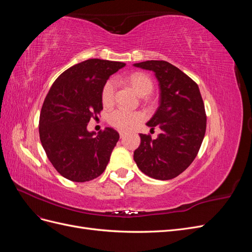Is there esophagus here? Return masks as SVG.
I'll list each match as a JSON object with an SVG mask.
<instances>
[{"mask_svg":"<svg viewBox=\"0 0 252 252\" xmlns=\"http://www.w3.org/2000/svg\"><path fill=\"white\" fill-rule=\"evenodd\" d=\"M125 132L124 131H120V136H121V139H123L124 138V136H125Z\"/></svg>","mask_w":252,"mask_h":252,"instance_id":"34e87169","label":"esophagus"}]
</instances>
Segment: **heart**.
<instances>
[{
	"label": "heart",
	"instance_id": "obj_1",
	"mask_svg": "<svg viewBox=\"0 0 252 252\" xmlns=\"http://www.w3.org/2000/svg\"><path fill=\"white\" fill-rule=\"evenodd\" d=\"M127 83L140 96H146L151 94L154 89V83L149 75L143 72H133L128 75ZM117 90V83L114 80H108L104 84L101 91L102 103L105 106H110L114 102ZM143 120L142 113L136 111H127L124 109H117L108 116V123L119 130H129Z\"/></svg>",
	"mask_w": 252,
	"mask_h": 252
}]
</instances>
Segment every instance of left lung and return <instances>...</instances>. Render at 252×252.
<instances>
[{
	"label": "left lung",
	"mask_w": 252,
	"mask_h": 252,
	"mask_svg": "<svg viewBox=\"0 0 252 252\" xmlns=\"http://www.w3.org/2000/svg\"><path fill=\"white\" fill-rule=\"evenodd\" d=\"M152 70L159 85V106L147 126H158L157 139L141 133L133 158L139 169L156 180H171L193 162L206 131V112L197 84L166 61L133 64Z\"/></svg>",
	"instance_id": "8db88e82"
}]
</instances>
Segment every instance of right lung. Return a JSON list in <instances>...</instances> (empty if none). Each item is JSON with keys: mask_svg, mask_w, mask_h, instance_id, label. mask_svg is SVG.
Returning a JSON list of instances; mask_svg holds the SVG:
<instances>
[{"mask_svg": "<svg viewBox=\"0 0 252 252\" xmlns=\"http://www.w3.org/2000/svg\"><path fill=\"white\" fill-rule=\"evenodd\" d=\"M125 65L86 60L68 68L50 87L41 109L39 133L47 158L62 177L83 183L106 169L120 134L106 127L94 136L87 124L103 109L104 84Z\"/></svg>", "mask_w": 252, "mask_h": 252, "instance_id": "right-lung-1", "label": "right lung"}]
</instances>
